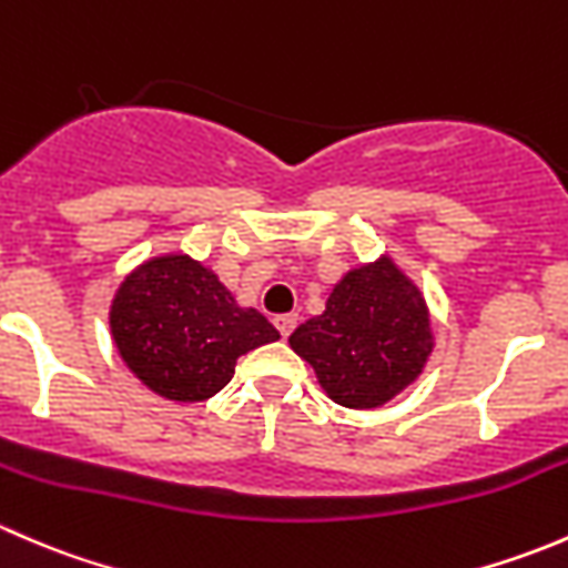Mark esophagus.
I'll use <instances>...</instances> for the list:
<instances>
[{"mask_svg": "<svg viewBox=\"0 0 568 568\" xmlns=\"http://www.w3.org/2000/svg\"><path fill=\"white\" fill-rule=\"evenodd\" d=\"M296 321H300V316H296V313H285V316H274V326H277V329H280V335L288 337L291 332H294Z\"/></svg>", "mask_w": 568, "mask_h": 568, "instance_id": "34e87169", "label": "esophagus"}]
</instances>
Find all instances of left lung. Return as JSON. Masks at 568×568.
I'll list each match as a JSON object with an SVG mask.
<instances>
[{
    "label": "left lung",
    "mask_w": 568,
    "mask_h": 568,
    "mask_svg": "<svg viewBox=\"0 0 568 568\" xmlns=\"http://www.w3.org/2000/svg\"><path fill=\"white\" fill-rule=\"evenodd\" d=\"M288 343L335 404L379 409L426 371L432 313L420 285L382 255L348 268L324 313L296 326Z\"/></svg>",
    "instance_id": "left-lung-1"
}]
</instances>
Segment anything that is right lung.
<instances>
[{
	"instance_id": "add662e5",
	"label": "right lung",
	"mask_w": 568,
	"mask_h": 568,
	"mask_svg": "<svg viewBox=\"0 0 568 568\" xmlns=\"http://www.w3.org/2000/svg\"><path fill=\"white\" fill-rule=\"evenodd\" d=\"M109 332L125 368L178 404L211 398L233 379L236 359L280 332L242 307L214 268L168 252L131 268L109 302Z\"/></svg>"
}]
</instances>
